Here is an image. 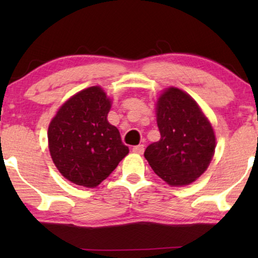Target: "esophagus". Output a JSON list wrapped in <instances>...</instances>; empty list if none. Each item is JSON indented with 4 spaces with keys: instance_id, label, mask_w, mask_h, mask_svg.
Returning <instances> with one entry per match:
<instances>
[{
    "instance_id": "1",
    "label": "esophagus",
    "mask_w": 258,
    "mask_h": 258,
    "mask_svg": "<svg viewBox=\"0 0 258 258\" xmlns=\"http://www.w3.org/2000/svg\"><path fill=\"white\" fill-rule=\"evenodd\" d=\"M133 151H134V153H136V154H143L144 146H143V144H139V146L133 147Z\"/></svg>"
}]
</instances>
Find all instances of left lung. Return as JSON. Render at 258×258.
<instances>
[{
    "label": "left lung",
    "mask_w": 258,
    "mask_h": 258,
    "mask_svg": "<svg viewBox=\"0 0 258 258\" xmlns=\"http://www.w3.org/2000/svg\"><path fill=\"white\" fill-rule=\"evenodd\" d=\"M156 117L161 139L147 147L144 157L168 184H190L207 170L214 156L213 126L196 101L174 87L157 100Z\"/></svg>",
    "instance_id": "8db88e82"
}]
</instances>
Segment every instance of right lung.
Wrapping results in <instances>:
<instances>
[{
  "label": "right lung",
  "instance_id": "add662e5",
  "mask_svg": "<svg viewBox=\"0 0 258 258\" xmlns=\"http://www.w3.org/2000/svg\"><path fill=\"white\" fill-rule=\"evenodd\" d=\"M110 107L101 87L87 88L70 97L49 124L52 162L77 185L97 186L129 153L118 129L108 122Z\"/></svg>",
  "mask_w": 258,
  "mask_h": 258
}]
</instances>
